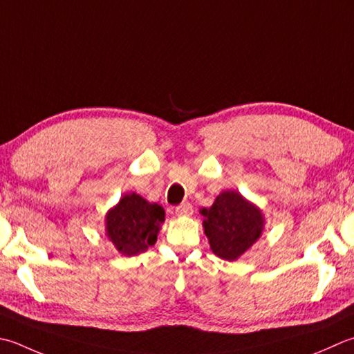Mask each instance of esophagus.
Listing matches in <instances>:
<instances>
[{
  "label": "esophagus",
  "mask_w": 354,
  "mask_h": 354,
  "mask_svg": "<svg viewBox=\"0 0 354 354\" xmlns=\"http://www.w3.org/2000/svg\"><path fill=\"white\" fill-rule=\"evenodd\" d=\"M175 213L178 214V216H190V214L193 213V207L190 203H184V204L176 207Z\"/></svg>",
  "instance_id": "1"
}]
</instances>
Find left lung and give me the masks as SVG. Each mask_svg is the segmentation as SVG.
<instances>
[{"instance_id":"8db88e82","label":"left lung","mask_w":354,"mask_h":354,"mask_svg":"<svg viewBox=\"0 0 354 354\" xmlns=\"http://www.w3.org/2000/svg\"><path fill=\"white\" fill-rule=\"evenodd\" d=\"M204 233L213 253L234 261L261 236L264 221L259 209L236 192H223L209 209H203Z\"/></svg>"}]
</instances>
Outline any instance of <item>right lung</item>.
<instances>
[{
	"label": "right lung",
	"mask_w": 354,
	"mask_h": 354,
	"mask_svg": "<svg viewBox=\"0 0 354 354\" xmlns=\"http://www.w3.org/2000/svg\"><path fill=\"white\" fill-rule=\"evenodd\" d=\"M164 218L161 205L130 193L107 213V236L122 254L133 256L155 244Z\"/></svg>",
	"instance_id": "add662e5"
}]
</instances>
